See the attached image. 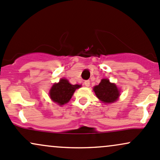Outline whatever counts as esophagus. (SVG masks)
Instances as JSON below:
<instances>
[{
    "instance_id": "34e87169",
    "label": "esophagus",
    "mask_w": 160,
    "mask_h": 160,
    "mask_svg": "<svg viewBox=\"0 0 160 160\" xmlns=\"http://www.w3.org/2000/svg\"><path fill=\"white\" fill-rule=\"evenodd\" d=\"M84 85H85L86 86H89V85H90V82H89V80H86L85 82H84Z\"/></svg>"
}]
</instances>
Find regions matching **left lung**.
Instances as JSON below:
<instances>
[{
	"instance_id": "8db88e82",
	"label": "left lung",
	"mask_w": 160,
	"mask_h": 160,
	"mask_svg": "<svg viewBox=\"0 0 160 160\" xmlns=\"http://www.w3.org/2000/svg\"><path fill=\"white\" fill-rule=\"evenodd\" d=\"M93 90L98 98L104 103H114L120 95L116 85L109 82L108 79H102L99 85L94 86Z\"/></svg>"
}]
</instances>
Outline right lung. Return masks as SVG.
Here are the masks:
<instances>
[{
    "label": "right lung",
    "instance_id": "right-lung-1",
    "mask_svg": "<svg viewBox=\"0 0 160 160\" xmlns=\"http://www.w3.org/2000/svg\"><path fill=\"white\" fill-rule=\"evenodd\" d=\"M80 87L81 85H72L68 80L62 78L59 80V82L54 83L52 86L49 92L50 98L58 105H64L70 101L75 90Z\"/></svg>",
    "mask_w": 160,
    "mask_h": 160
}]
</instances>
